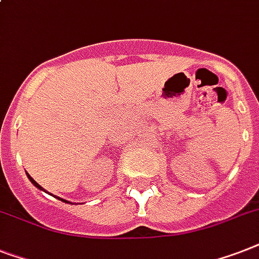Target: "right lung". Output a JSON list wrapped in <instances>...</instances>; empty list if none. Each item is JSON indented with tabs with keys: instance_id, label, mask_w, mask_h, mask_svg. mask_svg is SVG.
Instances as JSON below:
<instances>
[{
	"instance_id": "obj_1",
	"label": "right lung",
	"mask_w": 259,
	"mask_h": 259,
	"mask_svg": "<svg viewBox=\"0 0 259 259\" xmlns=\"http://www.w3.org/2000/svg\"><path fill=\"white\" fill-rule=\"evenodd\" d=\"M26 174H27V173H26ZM27 178H29V180H30V182H31V184H33V185H34L35 188H37V189H39V190H42V191H46L45 189L42 188L41 185H38V184H37V182H35V181L33 180V178H31L30 176H29V174H27ZM52 195H53V194H52ZM56 198H57V199H60V201H62V202H65V203H71V202H69V201H66V199H64V198H60V197H56ZM71 205H73V203H71Z\"/></svg>"
}]
</instances>
